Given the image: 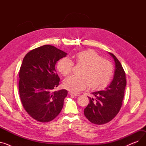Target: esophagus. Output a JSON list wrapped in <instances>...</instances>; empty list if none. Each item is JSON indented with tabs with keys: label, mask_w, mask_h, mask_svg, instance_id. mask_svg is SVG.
Masks as SVG:
<instances>
[{
	"label": "esophagus",
	"mask_w": 146,
	"mask_h": 146,
	"mask_svg": "<svg viewBox=\"0 0 146 146\" xmlns=\"http://www.w3.org/2000/svg\"><path fill=\"white\" fill-rule=\"evenodd\" d=\"M68 94L70 95H73V96H79V95L76 94H74L73 92H68Z\"/></svg>",
	"instance_id": "obj_1"
}]
</instances>
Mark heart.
I'll return each instance as SVG.
<instances>
[{"label":"heart","mask_w":146,"mask_h":146,"mask_svg":"<svg viewBox=\"0 0 146 146\" xmlns=\"http://www.w3.org/2000/svg\"><path fill=\"white\" fill-rule=\"evenodd\" d=\"M76 64L82 65L80 76H70L63 82V86L77 93L88 86L91 90H99L109 83L113 74V67L110 61L102 58L98 54L88 50L79 52L73 56ZM74 63L68 58L60 59L57 63L58 71L64 76L70 74Z\"/></svg>","instance_id":"obj_1"}]
</instances>
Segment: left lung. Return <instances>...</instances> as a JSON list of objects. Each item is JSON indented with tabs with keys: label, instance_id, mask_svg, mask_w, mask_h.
I'll return each mask as SVG.
<instances>
[{
	"label": "left lung",
	"instance_id": "left-lung-1",
	"mask_svg": "<svg viewBox=\"0 0 146 146\" xmlns=\"http://www.w3.org/2000/svg\"><path fill=\"white\" fill-rule=\"evenodd\" d=\"M115 69L112 82L104 90L92 93L96 98H89V104L84 110V114L92 123L102 125L116 117L122 104L127 85L125 73L121 63L112 53Z\"/></svg>",
	"mask_w": 146,
	"mask_h": 146
}]
</instances>
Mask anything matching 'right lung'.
<instances>
[{"label": "right lung", "instance_id": "add662e5", "mask_svg": "<svg viewBox=\"0 0 146 146\" xmlns=\"http://www.w3.org/2000/svg\"><path fill=\"white\" fill-rule=\"evenodd\" d=\"M67 53L50 45L28 52L19 70V92L24 109L33 118L41 122L54 119L63 107L67 90L54 91L60 78L55 64Z\"/></svg>", "mask_w": 146, "mask_h": 146}]
</instances>
